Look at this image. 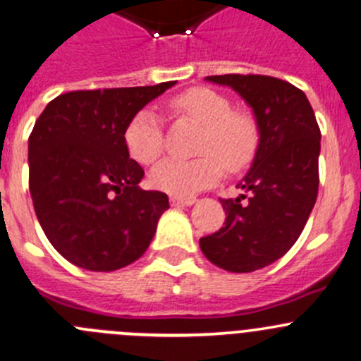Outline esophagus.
<instances>
[{
  "instance_id": "esophagus-1",
  "label": "esophagus",
  "mask_w": 361,
  "mask_h": 361,
  "mask_svg": "<svg viewBox=\"0 0 361 361\" xmlns=\"http://www.w3.org/2000/svg\"><path fill=\"white\" fill-rule=\"evenodd\" d=\"M172 205H182V207H191L196 203L195 196H170Z\"/></svg>"
}]
</instances>
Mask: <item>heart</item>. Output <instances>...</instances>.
<instances>
[{
  "instance_id": "obj_1",
  "label": "heart",
  "mask_w": 361,
  "mask_h": 361,
  "mask_svg": "<svg viewBox=\"0 0 361 361\" xmlns=\"http://www.w3.org/2000/svg\"><path fill=\"white\" fill-rule=\"evenodd\" d=\"M170 109L177 118L202 126L195 151L198 158L165 159L151 170V184L172 196H191L219 180L222 166L240 172L252 163L261 144V128L255 114L233 107L224 94L196 87L176 95ZM125 146L128 154L142 165H151L165 147L159 116L151 107L137 111L126 125Z\"/></svg>"
}]
</instances>
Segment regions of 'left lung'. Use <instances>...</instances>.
<instances>
[{
	"mask_svg": "<svg viewBox=\"0 0 361 361\" xmlns=\"http://www.w3.org/2000/svg\"><path fill=\"white\" fill-rule=\"evenodd\" d=\"M205 80L231 87L252 107L261 144L236 185L248 198L221 200L224 228L202 238L200 248L222 269L250 273L283 257L302 233L318 196L322 133L306 94L288 81L261 74Z\"/></svg>",
	"mask_w": 361,
	"mask_h": 361,
	"instance_id": "8db88e82",
	"label": "left lung"
}]
</instances>
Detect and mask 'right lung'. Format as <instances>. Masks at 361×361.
<instances>
[{"label": "right lung", "instance_id": "right-lung-1", "mask_svg": "<svg viewBox=\"0 0 361 361\" xmlns=\"http://www.w3.org/2000/svg\"><path fill=\"white\" fill-rule=\"evenodd\" d=\"M176 81L55 97L29 135V191L55 250L88 271L128 266L149 247L169 196L139 188L128 121Z\"/></svg>", "mask_w": 361, "mask_h": 361}]
</instances>
